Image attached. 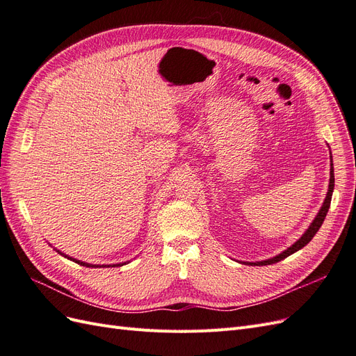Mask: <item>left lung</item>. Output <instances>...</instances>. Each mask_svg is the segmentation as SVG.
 Masks as SVG:
<instances>
[{
    "label": "left lung",
    "mask_w": 356,
    "mask_h": 356,
    "mask_svg": "<svg viewBox=\"0 0 356 356\" xmlns=\"http://www.w3.org/2000/svg\"><path fill=\"white\" fill-rule=\"evenodd\" d=\"M332 190H334V169H332V160H331V169H330V186H328V191H327V197L324 200V203H322V207L318 212V215L315 217V220L312 221V224L309 225V229L305 232V234L301 236V238L294 243L291 245L289 248H286V250L281 254H277L276 257L273 258H268V260H264V261H257V263H245V264H250V266H267V264H273V263H277L284 260V258L289 257L291 254L297 252L298 250H301V248L306 246L312 239H314V236L316 234V232L319 230V227L322 225V222H324L325 217H327V212L330 209V203H331V196H332Z\"/></svg>",
    "instance_id": "1"
}]
</instances>
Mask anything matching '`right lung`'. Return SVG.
<instances>
[{
	"instance_id": "add662e5",
	"label": "right lung",
	"mask_w": 356,
	"mask_h": 356,
	"mask_svg": "<svg viewBox=\"0 0 356 356\" xmlns=\"http://www.w3.org/2000/svg\"><path fill=\"white\" fill-rule=\"evenodd\" d=\"M59 252V251H58ZM60 255H63V257H67V258H70V260H72L74 263H79L80 266H86V267H101L99 264H89V263H83V261H80V260H75V258H71V257H68V255H65V254H62V252H59ZM123 264H126V263H122V264H113V267H115V266H123ZM102 267H106V266H102ZM110 267V266H108Z\"/></svg>"
}]
</instances>
